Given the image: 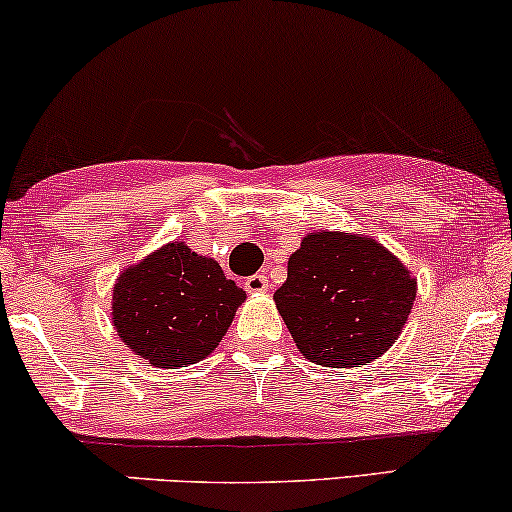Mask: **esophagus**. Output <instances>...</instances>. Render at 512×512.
Listing matches in <instances>:
<instances>
[{"label": "esophagus", "instance_id": "34e87169", "mask_svg": "<svg viewBox=\"0 0 512 512\" xmlns=\"http://www.w3.org/2000/svg\"><path fill=\"white\" fill-rule=\"evenodd\" d=\"M244 289H247L251 296H261V293L268 291V277L265 275H251L244 279Z\"/></svg>", "mask_w": 512, "mask_h": 512}]
</instances>
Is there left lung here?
Here are the masks:
<instances>
[{"mask_svg":"<svg viewBox=\"0 0 512 512\" xmlns=\"http://www.w3.org/2000/svg\"><path fill=\"white\" fill-rule=\"evenodd\" d=\"M417 279L368 235L307 233L289 258L275 305L298 352L326 368H361L398 340Z\"/></svg>","mask_w":512,"mask_h":512,"instance_id":"obj_1","label":"left lung"}]
</instances>
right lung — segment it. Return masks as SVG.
<instances>
[{
  "instance_id": "right-lung-1",
  "label": "right lung",
  "mask_w": 512,
  "mask_h": 512,
  "mask_svg": "<svg viewBox=\"0 0 512 512\" xmlns=\"http://www.w3.org/2000/svg\"><path fill=\"white\" fill-rule=\"evenodd\" d=\"M244 298L214 258L177 240L118 275L111 324L139 359L156 368H186L219 347Z\"/></svg>"
}]
</instances>
